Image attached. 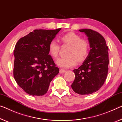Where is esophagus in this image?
I'll return each mask as SVG.
<instances>
[{
    "label": "esophagus",
    "mask_w": 122,
    "mask_h": 122,
    "mask_svg": "<svg viewBox=\"0 0 122 122\" xmlns=\"http://www.w3.org/2000/svg\"><path fill=\"white\" fill-rule=\"evenodd\" d=\"M65 72H66V70H63V69H60V70H59L60 74H64V73H65Z\"/></svg>",
    "instance_id": "esophagus-1"
}]
</instances>
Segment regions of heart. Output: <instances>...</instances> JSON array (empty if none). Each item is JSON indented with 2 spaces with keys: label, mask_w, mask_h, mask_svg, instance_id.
Wrapping results in <instances>:
<instances>
[{
  "label": "heart",
  "mask_w": 122,
  "mask_h": 122,
  "mask_svg": "<svg viewBox=\"0 0 122 122\" xmlns=\"http://www.w3.org/2000/svg\"><path fill=\"white\" fill-rule=\"evenodd\" d=\"M61 40L64 44L70 45L67 50L65 57L58 59L56 64L63 68H69L76 65L77 61L82 62L88 55L89 49V43L85 39L77 34L70 32L64 34L61 37ZM60 47L55 40H52L48 45V51L50 55L54 58H57L59 55Z\"/></svg>",
  "instance_id": "1"
}]
</instances>
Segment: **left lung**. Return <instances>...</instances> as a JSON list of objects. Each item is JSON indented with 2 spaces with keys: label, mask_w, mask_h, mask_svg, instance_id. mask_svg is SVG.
Here are the masks:
<instances>
[{
  "label": "left lung",
  "mask_w": 122,
  "mask_h": 122,
  "mask_svg": "<svg viewBox=\"0 0 122 122\" xmlns=\"http://www.w3.org/2000/svg\"><path fill=\"white\" fill-rule=\"evenodd\" d=\"M88 36L90 50L83 64L74 69L75 78L71 85L75 92L88 95L96 92L102 87L108 70V48L104 37L92 29H80Z\"/></svg>",
  "instance_id": "1"
}]
</instances>
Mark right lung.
I'll return each mask as SVG.
<instances>
[{
    "label": "right lung",
    "instance_id": "1",
    "mask_svg": "<svg viewBox=\"0 0 122 122\" xmlns=\"http://www.w3.org/2000/svg\"><path fill=\"white\" fill-rule=\"evenodd\" d=\"M61 30L35 29L16 44L14 77L18 85L29 95L45 94L50 82L59 72L49 55L48 45Z\"/></svg>",
    "mask_w": 122,
    "mask_h": 122
}]
</instances>
